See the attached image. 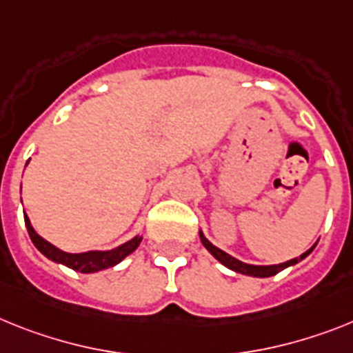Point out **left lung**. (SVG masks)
Wrapping results in <instances>:
<instances>
[{"label": "left lung", "mask_w": 353, "mask_h": 353, "mask_svg": "<svg viewBox=\"0 0 353 353\" xmlns=\"http://www.w3.org/2000/svg\"><path fill=\"white\" fill-rule=\"evenodd\" d=\"M199 239H201V242H203L204 248H206V250L213 254V259H217L222 265H226L228 269H232V271H235V272L245 274V276H254V278L274 276V274H278V272L283 271V269L291 268V265H296L298 262H301L303 259H307V256L312 253L314 248H316V244H314L312 248L305 251L303 254H300V256H296V259H292V260H287V262H283V263H272V265H254V263H245V262H242V260L232 256V254H228L226 251L219 250L217 245H213L212 242H210L208 239L204 236V233L201 232V230H199Z\"/></svg>", "instance_id": "8db88e82"}]
</instances>
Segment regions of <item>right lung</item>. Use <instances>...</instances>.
Segmentation results:
<instances>
[{"label":"right lung","instance_id":"1","mask_svg":"<svg viewBox=\"0 0 353 353\" xmlns=\"http://www.w3.org/2000/svg\"><path fill=\"white\" fill-rule=\"evenodd\" d=\"M25 224L26 230H28V235H30L32 242L41 253L50 259L52 262L62 263V265H66V268L73 269V271L79 272H99L102 269H109L114 268L117 263H120L121 260L129 256L132 251L140 245L141 235L132 236L131 241L123 242V244L117 245V248H112V250H105V251H85V253H66V251L59 250L53 244H50L48 241H44L43 236L39 233L35 232L34 226H32L30 219L25 213Z\"/></svg>","mask_w":353,"mask_h":353}]
</instances>
